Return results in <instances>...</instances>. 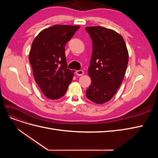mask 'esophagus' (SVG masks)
Instances as JSON below:
<instances>
[{"label": "esophagus", "mask_w": 158, "mask_h": 158, "mask_svg": "<svg viewBox=\"0 0 158 158\" xmlns=\"http://www.w3.org/2000/svg\"><path fill=\"white\" fill-rule=\"evenodd\" d=\"M84 74V71L82 70H78L76 71V74L78 76H82Z\"/></svg>", "instance_id": "1"}]
</instances>
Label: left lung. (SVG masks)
Returning <instances> with one entry per match:
<instances>
[{
	"label": "left lung",
	"mask_w": 158,
	"mask_h": 158,
	"mask_svg": "<svg viewBox=\"0 0 158 158\" xmlns=\"http://www.w3.org/2000/svg\"><path fill=\"white\" fill-rule=\"evenodd\" d=\"M92 41V55L88 68L92 83L86 90L88 99L98 104L111 99L121 86L128 61L123 37L101 26L86 27Z\"/></svg>",
	"instance_id": "8db88e82"
}]
</instances>
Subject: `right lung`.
Returning <instances> with one entry per match:
<instances>
[{"label": "right lung", "instance_id": "add662e5", "mask_svg": "<svg viewBox=\"0 0 158 158\" xmlns=\"http://www.w3.org/2000/svg\"><path fill=\"white\" fill-rule=\"evenodd\" d=\"M79 28L52 26L41 31L32 43L29 60L34 79L49 99L63 97L73 80L74 71L67 68L64 47Z\"/></svg>", "mask_w": 158, "mask_h": 158}]
</instances>
